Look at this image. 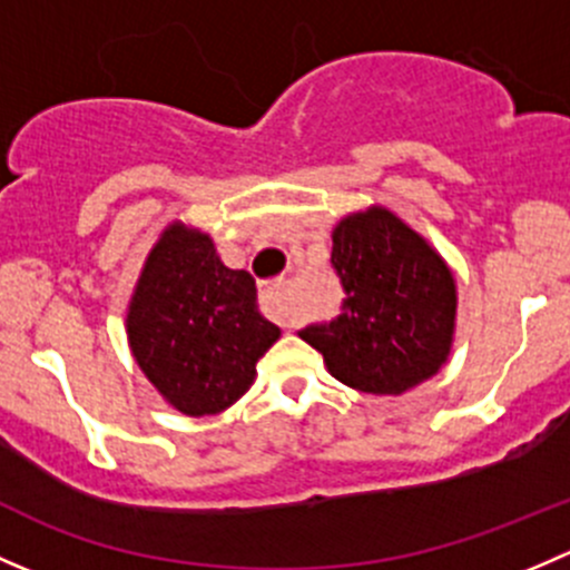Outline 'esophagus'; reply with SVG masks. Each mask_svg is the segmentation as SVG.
<instances>
[{
  "mask_svg": "<svg viewBox=\"0 0 570 570\" xmlns=\"http://www.w3.org/2000/svg\"><path fill=\"white\" fill-rule=\"evenodd\" d=\"M284 281H269V284L262 286L258 303H262V312L267 314V317H284Z\"/></svg>",
  "mask_w": 570,
  "mask_h": 570,
  "instance_id": "obj_1",
  "label": "esophagus"
}]
</instances>
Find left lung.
Segmentation results:
<instances>
[{"mask_svg":"<svg viewBox=\"0 0 570 570\" xmlns=\"http://www.w3.org/2000/svg\"><path fill=\"white\" fill-rule=\"evenodd\" d=\"M342 314L301 331L327 372L366 394H402L450 355L455 278L416 232L389 209L350 215L333 228Z\"/></svg>","mask_w":570,"mask_h":570,"instance_id":"8db88e82","label":"left lung"}]
</instances>
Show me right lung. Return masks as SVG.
<instances>
[{
	"mask_svg": "<svg viewBox=\"0 0 570 570\" xmlns=\"http://www.w3.org/2000/svg\"><path fill=\"white\" fill-rule=\"evenodd\" d=\"M126 331L148 381L187 416L232 407L281 336L258 314L250 273L228 269L206 234L178 223L148 253Z\"/></svg>",
	"mask_w": 570,
	"mask_h": 570,
	"instance_id": "obj_1",
	"label": "right lung"
}]
</instances>
